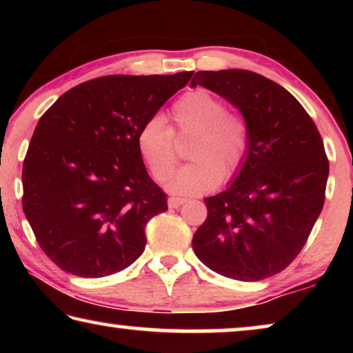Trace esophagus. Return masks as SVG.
Masks as SVG:
<instances>
[{"label": "esophagus", "mask_w": 353, "mask_h": 353, "mask_svg": "<svg viewBox=\"0 0 353 353\" xmlns=\"http://www.w3.org/2000/svg\"><path fill=\"white\" fill-rule=\"evenodd\" d=\"M183 202H185L183 198H176V196H172V198L168 199V207L170 208H177V207H181Z\"/></svg>", "instance_id": "obj_1"}]
</instances>
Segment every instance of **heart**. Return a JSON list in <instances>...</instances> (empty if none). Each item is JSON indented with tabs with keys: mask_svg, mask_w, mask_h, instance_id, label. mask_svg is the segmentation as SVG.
<instances>
[{
	"mask_svg": "<svg viewBox=\"0 0 353 353\" xmlns=\"http://www.w3.org/2000/svg\"><path fill=\"white\" fill-rule=\"evenodd\" d=\"M176 134H194L188 155L193 162L179 170L170 182L176 194H202L216 188L223 176H236L250 151L246 118L227 110L224 99L204 88L182 94L171 109ZM137 146L154 181L163 183L174 172L179 157L176 137L165 118H148L137 135Z\"/></svg>",
	"mask_w": 353,
	"mask_h": 353,
	"instance_id": "b5f03b06",
	"label": "heart"
}]
</instances>
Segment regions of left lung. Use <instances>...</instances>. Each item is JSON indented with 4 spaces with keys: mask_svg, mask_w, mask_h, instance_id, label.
<instances>
[{
    "mask_svg": "<svg viewBox=\"0 0 353 353\" xmlns=\"http://www.w3.org/2000/svg\"><path fill=\"white\" fill-rule=\"evenodd\" d=\"M198 83L243 113L250 151L230 187L204 199L208 214L193 235L194 254L224 277L268 279L299 255L324 207V143L301 103L265 76L198 71L191 87Z\"/></svg>",
    "mask_w": 353,
    "mask_h": 353,
    "instance_id": "1",
    "label": "left lung"
}]
</instances>
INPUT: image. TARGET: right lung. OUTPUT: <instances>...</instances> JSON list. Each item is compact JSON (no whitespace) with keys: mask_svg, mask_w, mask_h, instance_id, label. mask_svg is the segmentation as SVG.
<instances>
[{"mask_svg":"<svg viewBox=\"0 0 353 353\" xmlns=\"http://www.w3.org/2000/svg\"><path fill=\"white\" fill-rule=\"evenodd\" d=\"M191 76L97 77L41 115L23 162V212L41 250L65 272L105 277L143 254L146 224L168 204L137 135Z\"/></svg>","mask_w":353,"mask_h":353,"instance_id":"obj_1","label":"right lung"}]
</instances>
